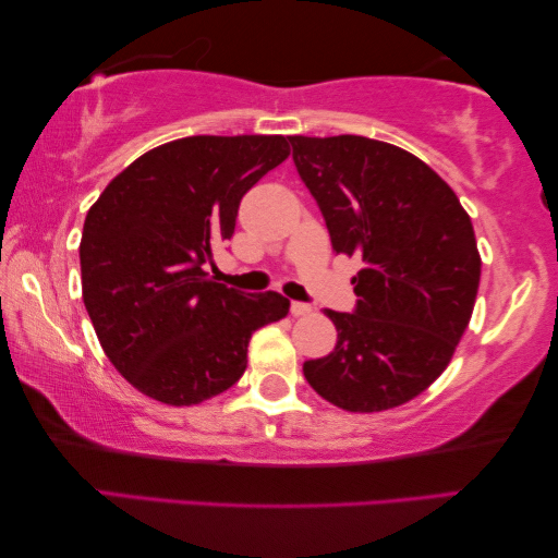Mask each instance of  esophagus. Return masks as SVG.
Masks as SVG:
<instances>
[{"instance_id":"esophagus-1","label":"esophagus","mask_w":558,"mask_h":558,"mask_svg":"<svg viewBox=\"0 0 558 558\" xmlns=\"http://www.w3.org/2000/svg\"><path fill=\"white\" fill-rule=\"evenodd\" d=\"M312 314V306L301 304V301H291V316H306Z\"/></svg>"}]
</instances>
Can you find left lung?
I'll return each instance as SVG.
<instances>
[{
  "label": "left lung",
  "instance_id": "obj_1",
  "mask_svg": "<svg viewBox=\"0 0 558 558\" xmlns=\"http://www.w3.org/2000/svg\"><path fill=\"white\" fill-rule=\"evenodd\" d=\"M301 180L322 207L336 254H359L353 314L326 308L339 341L306 361L318 396L349 413L408 403L442 376L468 328L482 259L454 190L398 145L291 135Z\"/></svg>",
  "mask_w": 558,
  "mask_h": 558
}]
</instances>
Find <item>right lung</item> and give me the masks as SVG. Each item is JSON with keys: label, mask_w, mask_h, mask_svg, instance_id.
Listing matches in <instances>:
<instances>
[{"label": "right lung", "mask_w": 558, "mask_h": 558, "mask_svg": "<svg viewBox=\"0 0 558 558\" xmlns=\"http://www.w3.org/2000/svg\"><path fill=\"white\" fill-rule=\"evenodd\" d=\"M284 135H190L143 153L90 205L81 291L100 349L135 390L197 405L232 388L257 328L289 299L240 294L205 267L246 190L289 158Z\"/></svg>", "instance_id": "obj_1"}]
</instances>
